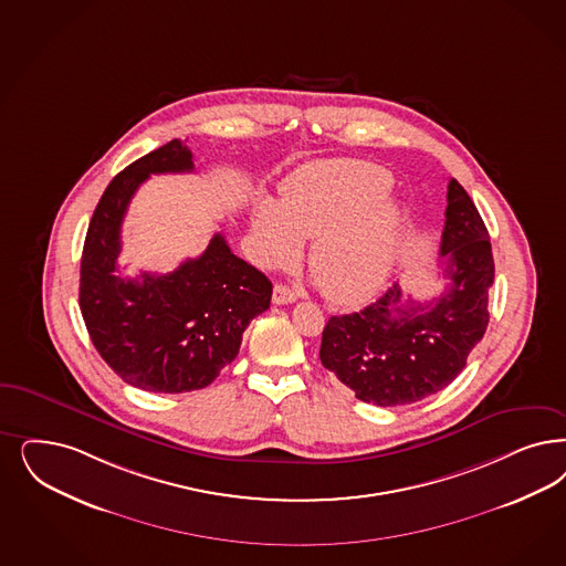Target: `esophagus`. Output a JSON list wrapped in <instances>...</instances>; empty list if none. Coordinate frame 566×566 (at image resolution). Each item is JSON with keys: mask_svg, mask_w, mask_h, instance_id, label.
<instances>
[{"mask_svg": "<svg viewBox=\"0 0 566 566\" xmlns=\"http://www.w3.org/2000/svg\"><path fill=\"white\" fill-rule=\"evenodd\" d=\"M296 301V293H294L293 289H289L286 284H275L273 286V303L275 305H289V303H294Z\"/></svg>", "mask_w": 566, "mask_h": 566, "instance_id": "esophagus-1", "label": "esophagus"}]
</instances>
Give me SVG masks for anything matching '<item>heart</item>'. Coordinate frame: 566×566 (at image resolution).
Instances as JSON below:
<instances>
[{
	"label": "heart",
	"mask_w": 566,
	"mask_h": 566,
	"mask_svg": "<svg viewBox=\"0 0 566 566\" xmlns=\"http://www.w3.org/2000/svg\"><path fill=\"white\" fill-rule=\"evenodd\" d=\"M387 169L359 163H319L286 186L282 200L254 209L259 256L270 268L293 263L301 240H313L307 263L334 303L370 296L387 280L406 228V211L387 198Z\"/></svg>",
	"instance_id": "heart-1"
}]
</instances>
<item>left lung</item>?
I'll list each match as a JSON object with an SVG mask.
<instances>
[{"label": "left lung", "instance_id": "left-lung-1", "mask_svg": "<svg viewBox=\"0 0 566 566\" xmlns=\"http://www.w3.org/2000/svg\"><path fill=\"white\" fill-rule=\"evenodd\" d=\"M439 254L448 286L437 298L422 303L395 282L361 312L328 319L319 359L357 399L395 408L446 389L488 331L491 242L455 179H449Z\"/></svg>", "mask_w": 566, "mask_h": 566}]
</instances>
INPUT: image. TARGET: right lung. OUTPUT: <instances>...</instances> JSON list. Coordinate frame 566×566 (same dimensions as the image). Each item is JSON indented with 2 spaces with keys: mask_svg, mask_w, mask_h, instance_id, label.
Instances as JSON below:
<instances>
[{
  "mask_svg": "<svg viewBox=\"0 0 566 566\" xmlns=\"http://www.w3.org/2000/svg\"><path fill=\"white\" fill-rule=\"evenodd\" d=\"M190 171L192 153L179 139L123 169L99 198L81 256L78 307L94 347L127 385L150 392L209 387L272 301V282L223 234L176 272L118 275L120 223L137 188L153 174Z\"/></svg>",
  "mask_w": 566,
  "mask_h": 566,
  "instance_id": "add662e5",
  "label": "right lung"
}]
</instances>
